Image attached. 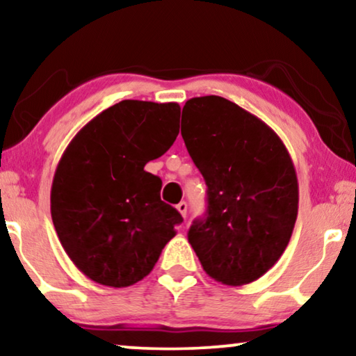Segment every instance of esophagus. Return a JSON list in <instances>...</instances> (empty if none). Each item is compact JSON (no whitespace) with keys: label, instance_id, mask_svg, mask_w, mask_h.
I'll return each instance as SVG.
<instances>
[{"label":"esophagus","instance_id":"34e87169","mask_svg":"<svg viewBox=\"0 0 356 356\" xmlns=\"http://www.w3.org/2000/svg\"><path fill=\"white\" fill-rule=\"evenodd\" d=\"M177 211L181 213V217H186V212H188V204L186 202H179L177 206Z\"/></svg>","mask_w":356,"mask_h":356}]
</instances>
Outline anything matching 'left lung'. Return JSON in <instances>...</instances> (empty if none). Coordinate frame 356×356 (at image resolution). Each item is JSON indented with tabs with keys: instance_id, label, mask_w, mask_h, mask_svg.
<instances>
[{
	"instance_id": "8db88e82",
	"label": "left lung",
	"mask_w": 356,
	"mask_h": 356,
	"mask_svg": "<svg viewBox=\"0 0 356 356\" xmlns=\"http://www.w3.org/2000/svg\"><path fill=\"white\" fill-rule=\"evenodd\" d=\"M181 136L207 184V212L188 240L202 269L223 285L251 284L289 245L298 179L285 144L250 111L217 95L183 106Z\"/></svg>"
}]
</instances>
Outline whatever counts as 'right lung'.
I'll return each instance as SVG.
<instances>
[{
	"label": "right lung",
	"mask_w": 356,
	"mask_h": 356,
	"mask_svg": "<svg viewBox=\"0 0 356 356\" xmlns=\"http://www.w3.org/2000/svg\"><path fill=\"white\" fill-rule=\"evenodd\" d=\"M178 104L123 100L92 118L58 162L51 220L86 277L123 289L150 274L183 222L160 199L162 179L145 172L179 133Z\"/></svg>",
	"instance_id": "1"
}]
</instances>
